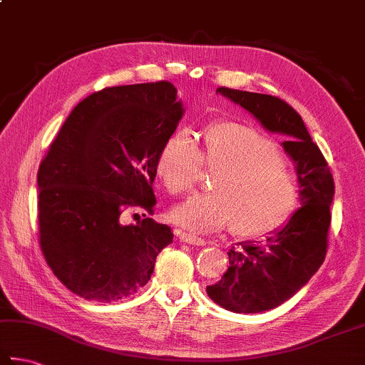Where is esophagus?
I'll use <instances>...</instances> for the list:
<instances>
[{
  "label": "esophagus",
  "mask_w": 365,
  "mask_h": 365,
  "mask_svg": "<svg viewBox=\"0 0 365 365\" xmlns=\"http://www.w3.org/2000/svg\"><path fill=\"white\" fill-rule=\"evenodd\" d=\"M178 239L190 245H205V239L197 237V235L190 234V232H178Z\"/></svg>",
  "instance_id": "1"
}]
</instances>
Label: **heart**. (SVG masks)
<instances>
[{
  "mask_svg": "<svg viewBox=\"0 0 365 365\" xmlns=\"http://www.w3.org/2000/svg\"><path fill=\"white\" fill-rule=\"evenodd\" d=\"M202 168L217 170L210 195H196L173 210L177 225L209 232L232 223L237 235H261L280 226L296 207L297 180L275 142L242 121L207 128L199 152L187 133L170 134L156 156V174L170 195L196 187Z\"/></svg>",
  "mask_w": 365,
  "mask_h": 365,
  "instance_id": "heart-1",
  "label": "heart"
}]
</instances>
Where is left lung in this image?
<instances>
[{"instance_id": "8db88e82", "label": "left lung", "mask_w": 365, "mask_h": 365, "mask_svg": "<svg viewBox=\"0 0 365 365\" xmlns=\"http://www.w3.org/2000/svg\"><path fill=\"white\" fill-rule=\"evenodd\" d=\"M252 112L266 130L287 135L283 148L296 163L302 207L264 242L232 247L230 267L207 287L213 302L235 313H259L287 302L321 267L327 253L334 177L301 115L283 99L261 93L217 88Z\"/></svg>"}]
</instances>
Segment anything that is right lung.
<instances>
[{"label": "right lung", "mask_w": 365, "mask_h": 365, "mask_svg": "<svg viewBox=\"0 0 365 365\" xmlns=\"http://www.w3.org/2000/svg\"><path fill=\"white\" fill-rule=\"evenodd\" d=\"M182 115L170 82L107 87L78 103L50 144L38 170L39 245L74 294L96 302L134 294L173 244L168 225L125 226L120 215L130 207L153 215L156 156Z\"/></svg>", "instance_id": "obj_1"}]
</instances>
